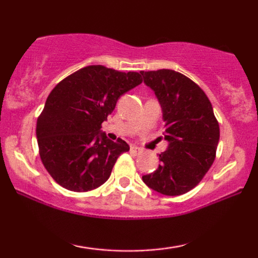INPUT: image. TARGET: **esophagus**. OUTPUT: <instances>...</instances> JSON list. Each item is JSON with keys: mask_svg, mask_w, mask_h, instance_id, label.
<instances>
[{"mask_svg": "<svg viewBox=\"0 0 258 258\" xmlns=\"http://www.w3.org/2000/svg\"><path fill=\"white\" fill-rule=\"evenodd\" d=\"M130 153L134 154V155H140L141 153H142V149H141V148H139V147H136V146H132V147H130Z\"/></svg>", "mask_w": 258, "mask_h": 258, "instance_id": "1", "label": "esophagus"}]
</instances>
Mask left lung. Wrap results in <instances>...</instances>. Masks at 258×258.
Returning a JSON list of instances; mask_svg holds the SVG:
<instances>
[{
  "label": "left lung",
  "mask_w": 258,
  "mask_h": 258,
  "mask_svg": "<svg viewBox=\"0 0 258 258\" xmlns=\"http://www.w3.org/2000/svg\"><path fill=\"white\" fill-rule=\"evenodd\" d=\"M141 75L161 105L164 140L169 143L158 154V168L142 179L162 195H183L199 184L215 160L220 126L213 105L204 91L181 73L161 69Z\"/></svg>",
  "instance_id": "left-lung-1"
}]
</instances>
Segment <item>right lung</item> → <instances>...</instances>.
Listing matches in <instances>:
<instances>
[{
  "mask_svg": "<svg viewBox=\"0 0 258 258\" xmlns=\"http://www.w3.org/2000/svg\"><path fill=\"white\" fill-rule=\"evenodd\" d=\"M142 83L139 73L88 66L61 81L37 118L36 137L44 168L63 188L96 189L129 146L109 140L101 130L117 100Z\"/></svg>",
  "mask_w": 258,
  "mask_h": 258,
  "instance_id": "add662e5",
  "label": "right lung"
}]
</instances>
